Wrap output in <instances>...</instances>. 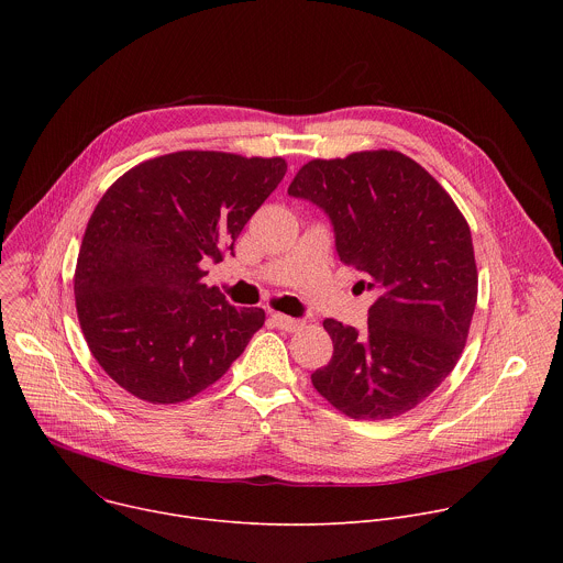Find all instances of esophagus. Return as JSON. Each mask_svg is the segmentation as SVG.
<instances>
[{
  "instance_id": "esophagus-1",
  "label": "esophagus",
  "mask_w": 563,
  "mask_h": 563,
  "mask_svg": "<svg viewBox=\"0 0 563 563\" xmlns=\"http://www.w3.org/2000/svg\"><path fill=\"white\" fill-rule=\"evenodd\" d=\"M272 320L276 323V328H280V330H285V332H298V330L305 325L302 320L291 318V316H285V313H278V311L272 313Z\"/></svg>"
}]
</instances>
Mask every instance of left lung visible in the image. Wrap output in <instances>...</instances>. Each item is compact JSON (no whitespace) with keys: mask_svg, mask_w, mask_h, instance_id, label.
I'll return each instance as SVG.
<instances>
[{"mask_svg":"<svg viewBox=\"0 0 563 563\" xmlns=\"http://www.w3.org/2000/svg\"><path fill=\"white\" fill-rule=\"evenodd\" d=\"M289 196L325 209L336 252L376 300L367 328L325 318L334 354L316 391L356 421L410 412L445 380L467 341L478 274L467 220L412 157L394 148L309 159Z\"/></svg>","mask_w":563,"mask_h":563,"instance_id":"obj_1","label":"left lung"}]
</instances>
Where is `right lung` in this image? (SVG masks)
I'll use <instances>...</instances> for the list:
<instances>
[{"instance_id": "right-lung-1", "label": "right lung", "mask_w": 563, "mask_h": 563, "mask_svg": "<svg viewBox=\"0 0 563 563\" xmlns=\"http://www.w3.org/2000/svg\"><path fill=\"white\" fill-rule=\"evenodd\" d=\"M287 172L283 157L157 155L100 198L79 247L77 320L100 367L155 406L213 385L265 325L202 283Z\"/></svg>"}]
</instances>
